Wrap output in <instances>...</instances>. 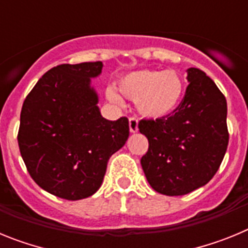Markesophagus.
Masks as SVG:
<instances>
[{"mask_svg": "<svg viewBox=\"0 0 248 248\" xmlns=\"http://www.w3.org/2000/svg\"><path fill=\"white\" fill-rule=\"evenodd\" d=\"M129 129H130V133H137L138 131V119L135 117L129 118Z\"/></svg>", "mask_w": 248, "mask_h": 248, "instance_id": "34e87169", "label": "esophagus"}]
</instances>
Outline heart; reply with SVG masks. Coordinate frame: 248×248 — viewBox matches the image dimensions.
I'll use <instances>...</instances> for the list:
<instances>
[{"label": "heart", "instance_id": "b5f03b06", "mask_svg": "<svg viewBox=\"0 0 248 248\" xmlns=\"http://www.w3.org/2000/svg\"><path fill=\"white\" fill-rule=\"evenodd\" d=\"M183 82L174 71L131 72L119 82V92L128 99L135 100L139 111L149 118H163L175 110L183 95ZM111 102L120 99L108 92Z\"/></svg>", "mask_w": 248, "mask_h": 248}]
</instances>
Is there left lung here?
Wrapping results in <instances>:
<instances>
[{
	"instance_id": "8db88e82",
	"label": "left lung",
	"mask_w": 248,
	"mask_h": 248,
	"mask_svg": "<svg viewBox=\"0 0 248 248\" xmlns=\"http://www.w3.org/2000/svg\"><path fill=\"white\" fill-rule=\"evenodd\" d=\"M189 85L172 114L143 119L149 140L140 163L150 186L168 196L186 195L211 180L229 145L227 103L214 80L198 68L187 69Z\"/></svg>"
}]
</instances>
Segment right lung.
Masks as SVG:
<instances>
[{"label": "right lung", "mask_w": 248, "mask_h": 248, "mask_svg": "<svg viewBox=\"0 0 248 248\" xmlns=\"http://www.w3.org/2000/svg\"><path fill=\"white\" fill-rule=\"evenodd\" d=\"M102 62L61 64L45 73L26 97L17 139L34 183L65 200L97 192L108 160L129 137V120L100 115L91 78Z\"/></svg>", "instance_id": "1"}]
</instances>
